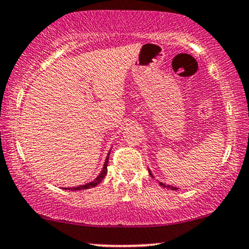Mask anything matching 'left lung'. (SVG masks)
I'll use <instances>...</instances> for the list:
<instances>
[{
	"mask_svg": "<svg viewBox=\"0 0 249 249\" xmlns=\"http://www.w3.org/2000/svg\"><path fill=\"white\" fill-rule=\"evenodd\" d=\"M151 175H152V174H151ZM160 185H163V187L167 188V189H173V190H177V188H174V187H171V185H165L164 183H160Z\"/></svg>",
	"mask_w": 249,
	"mask_h": 249,
	"instance_id": "1",
	"label": "left lung"
}]
</instances>
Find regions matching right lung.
I'll list each match as a JSON object with an SVG mask.
<instances>
[{
  "label": "right lung",
  "instance_id": "obj_1",
  "mask_svg": "<svg viewBox=\"0 0 249 249\" xmlns=\"http://www.w3.org/2000/svg\"><path fill=\"white\" fill-rule=\"evenodd\" d=\"M109 155H108V157H107V159H106V161H105V165H104V170H102V172L100 173V175H99V177L95 178L94 181H92V182H90V183H86V184H84V185H79V187H74V188H69V190H82V189H89V188H93V187H95V185L97 184H99L100 183V182L102 181V178H104L105 177H106V174H107V165H108V160H109ZM66 189V188H65Z\"/></svg>",
  "mask_w": 249,
  "mask_h": 249
}]
</instances>
